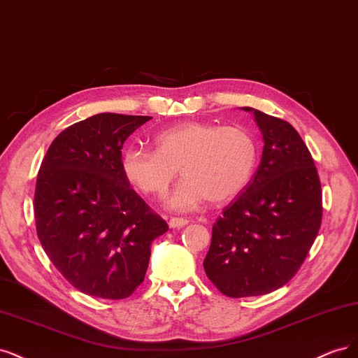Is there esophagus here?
I'll return each mask as SVG.
<instances>
[{
  "label": "esophagus",
  "instance_id": "obj_1",
  "mask_svg": "<svg viewBox=\"0 0 358 358\" xmlns=\"http://www.w3.org/2000/svg\"><path fill=\"white\" fill-rule=\"evenodd\" d=\"M186 224H189V220H186V218H181V217H172L169 220V227H184Z\"/></svg>",
  "mask_w": 358,
  "mask_h": 358
}]
</instances>
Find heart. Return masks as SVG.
<instances>
[{"label": "heart", "instance_id": "obj_1", "mask_svg": "<svg viewBox=\"0 0 358 358\" xmlns=\"http://www.w3.org/2000/svg\"><path fill=\"white\" fill-rule=\"evenodd\" d=\"M156 150L128 147L120 168L131 186L144 194L162 198L178 168L184 176L168 205L192 211L206 202L234 199L248 184L257 162V144L239 126L182 122L160 131Z\"/></svg>", "mask_w": 358, "mask_h": 358}]
</instances>
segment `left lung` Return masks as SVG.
<instances>
[{
	"instance_id": "8db88e82",
	"label": "left lung",
	"mask_w": 358,
	"mask_h": 358,
	"mask_svg": "<svg viewBox=\"0 0 358 358\" xmlns=\"http://www.w3.org/2000/svg\"><path fill=\"white\" fill-rule=\"evenodd\" d=\"M263 135L260 165L213 226L203 260L210 281L229 297L268 294L290 281L318 235L321 182L293 126L251 107Z\"/></svg>"
}]
</instances>
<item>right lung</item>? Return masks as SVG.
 Returning <instances> with one entry per match:
<instances>
[{
	"label": "right lung",
	"mask_w": 358,
	"mask_h": 358,
	"mask_svg": "<svg viewBox=\"0 0 358 358\" xmlns=\"http://www.w3.org/2000/svg\"><path fill=\"white\" fill-rule=\"evenodd\" d=\"M150 116L101 113L71 124L45 153L34 194L41 245L77 290L119 301L144 281L168 224L123 177L122 147Z\"/></svg>",
	"instance_id": "obj_1"
}]
</instances>
